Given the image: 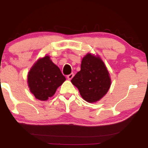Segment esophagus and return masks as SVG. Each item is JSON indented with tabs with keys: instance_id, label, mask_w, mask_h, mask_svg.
I'll return each instance as SVG.
<instances>
[{
	"instance_id": "obj_1",
	"label": "esophagus",
	"mask_w": 148,
	"mask_h": 148,
	"mask_svg": "<svg viewBox=\"0 0 148 148\" xmlns=\"http://www.w3.org/2000/svg\"><path fill=\"white\" fill-rule=\"evenodd\" d=\"M73 77H74V73H71V74L68 75L66 76V77H67L69 80H71V79H72V78Z\"/></svg>"
}]
</instances>
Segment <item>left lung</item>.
<instances>
[{
  "label": "left lung",
  "instance_id": "8db88e82",
  "mask_svg": "<svg viewBox=\"0 0 148 148\" xmlns=\"http://www.w3.org/2000/svg\"><path fill=\"white\" fill-rule=\"evenodd\" d=\"M86 102L93 103L106 94L111 79L104 62L98 56L87 54L83 58L81 70L71 79Z\"/></svg>",
  "mask_w": 148,
  "mask_h": 148
}]
</instances>
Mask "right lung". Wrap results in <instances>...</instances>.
<instances>
[{"mask_svg": "<svg viewBox=\"0 0 148 148\" xmlns=\"http://www.w3.org/2000/svg\"><path fill=\"white\" fill-rule=\"evenodd\" d=\"M66 80L60 69L54 64L49 56L38 59L27 75L29 90L36 98L47 100L55 94L58 87Z\"/></svg>", "mask_w": 148, "mask_h": 148, "instance_id": "obj_1", "label": "right lung"}]
</instances>
